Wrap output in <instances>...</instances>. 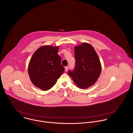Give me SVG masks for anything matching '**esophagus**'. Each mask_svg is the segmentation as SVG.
Wrapping results in <instances>:
<instances>
[{"label": "esophagus", "mask_w": 133, "mask_h": 133, "mask_svg": "<svg viewBox=\"0 0 133 133\" xmlns=\"http://www.w3.org/2000/svg\"><path fill=\"white\" fill-rule=\"evenodd\" d=\"M64 69H65V72H67L68 70V66H65V67L64 68Z\"/></svg>", "instance_id": "obj_1"}]
</instances>
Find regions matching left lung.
<instances>
[{"instance_id": "left-lung-1", "label": "left lung", "mask_w": 133, "mask_h": 133, "mask_svg": "<svg viewBox=\"0 0 133 133\" xmlns=\"http://www.w3.org/2000/svg\"><path fill=\"white\" fill-rule=\"evenodd\" d=\"M75 66L68 74L76 85L87 89L94 85L101 72L99 58L94 48L89 43H82L74 48Z\"/></svg>"}]
</instances>
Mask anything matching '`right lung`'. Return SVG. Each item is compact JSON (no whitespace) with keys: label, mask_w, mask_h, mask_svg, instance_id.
I'll list each match as a JSON object with an SVG mask.
<instances>
[{"label":"right lung","mask_w":133,"mask_h":133,"mask_svg":"<svg viewBox=\"0 0 133 133\" xmlns=\"http://www.w3.org/2000/svg\"><path fill=\"white\" fill-rule=\"evenodd\" d=\"M58 50V46L43 45L31 58L28 66L29 77L33 84L41 90L51 89L64 71Z\"/></svg>","instance_id":"right-lung-1"}]
</instances>
